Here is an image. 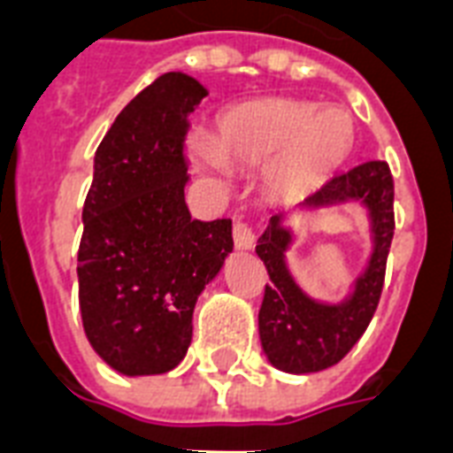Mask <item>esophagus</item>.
<instances>
[{
	"label": "esophagus",
	"instance_id": "1",
	"mask_svg": "<svg viewBox=\"0 0 453 453\" xmlns=\"http://www.w3.org/2000/svg\"><path fill=\"white\" fill-rule=\"evenodd\" d=\"M233 237H234V247L242 249V251H247V249H254L256 234H254V230H251V226H249L247 220H237V223H234Z\"/></svg>",
	"mask_w": 453,
	"mask_h": 453
}]
</instances>
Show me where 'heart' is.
Segmentation results:
<instances>
[{"label":"heart","mask_w":453,"mask_h":453,"mask_svg":"<svg viewBox=\"0 0 453 453\" xmlns=\"http://www.w3.org/2000/svg\"><path fill=\"white\" fill-rule=\"evenodd\" d=\"M355 131L343 110L289 98H273L223 117L213 136V151L199 150L202 169H237L270 164L268 188L277 199L296 202L319 190L350 157Z\"/></svg>","instance_id":"b5f03b06"}]
</instances>
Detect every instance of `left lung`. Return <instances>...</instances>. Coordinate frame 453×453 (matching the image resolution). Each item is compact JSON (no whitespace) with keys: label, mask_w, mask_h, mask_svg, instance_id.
Segmentation results:
<instances>
[{"label":"left lung","mask_w":453,"mask_h":453,"mask_svg":"<svg viewBox=\"0 0 453 453\" xmlns=\"http://www.w3.org/2000/svg\"><path fill=\"white\" fill-rule=\"evenodd\" d=\"M343 202H359L366 206L373 237L372 258L365 273L355 280V289L345 301H315L291 277L287 268V249L294 234L282 226L284 213L273 216L265 233L258 237L256 254L265 263L270 275L258 312V334L265 357L280 372L315 373L338 365L362 338L379 308L388 251L395 234V183L390 166L373 159L338 173L303 202L301 211Z\"/></svg>","instance_id":"1"}]
</instances>
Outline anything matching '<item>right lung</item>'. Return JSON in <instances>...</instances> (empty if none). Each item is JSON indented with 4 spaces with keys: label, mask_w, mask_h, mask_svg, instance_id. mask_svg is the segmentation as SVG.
<instances>
[{
    "label": "right lung",
    "mask_w": 453,
    "mask_h": 453,
    "mask_svg": "<svg viewBox=\"0 0 453 453\" xmlns=\"http://www.w3.org/2000/svg\"><path fill=\"white\" fill-rule=\"evenodd\" d=\"M206 88L166 73L117 115L94 157L77 254L91 348L124 376L166 373L192 341V312L233 251V220L185 204L188 117Z\"/></svg>",
    "instance_id": "obj_1"
}]
</instances>
